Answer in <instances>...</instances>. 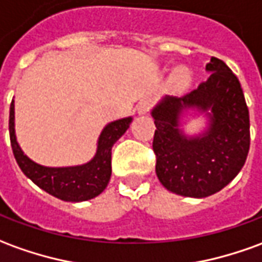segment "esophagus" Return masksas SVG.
<instances>
[{
    "mask_svg": "<svg viewBox=\"0 0 262 262\" xmlns=\"http://www.w3.org/2000/svg\"><path fill=\"white\" fill-rule=\"evenodd\" d=\"M136 109L139 115H146V113L151 109V99H149V98H143V99L137 103Z\"/></svg>",
    "mask_w": 262,
    "mask_h": 262,
    "instance_id": "obj_1",
    "label": "esophagus"
}]
</instances>
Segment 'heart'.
I'll list each match as a JSON object with an SVG mask.
<instances>
[{
  "mask_svg": "<svg viewBox=\"0 0 262 262\" xmlns=\"http://www.w3.org/2000/svg\"><path fill=\"white\" fill-rule=\"evenodd\" d=\"M188 82V74L186 69H179L174 74V83L177 86H186Z\"/></svg>",
  "mask_w": 262,
  "mask_h": 262,
  "instance_id": "1",
  "label": "heart"
}]
</instances>
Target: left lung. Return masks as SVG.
Returning a JSON list of instances; mask_svg holds the SVG:
<instances>
[{
  "label": "left lung",
  "mask_w": 262,
  "mask_h": 262,
  "mask_svg": "<svg viewBox=\"0 0 262 262\" xmlns=\"http://www.w3.org/2000/svg\"><path fill=\"white\" fill-rule=\"evenodd\" d=\"M210 78L182 98L167 96L153 109L156 174L164 187L186 197H207L238 174L250 150V113L238 78L219 58L206 67ZM186 107L211 110L210 127L188 139L178 129Z\"/></svg>",
  "instance_id": "8db88e82"
}]
</instances>
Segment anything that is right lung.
I'll return each instance as SVG.
<instances>
[{
  "label": "right lung",
  "instance_id": "obj_1",
  "mask_svg": "<svg viewBox=\"0 0 262 262\" xmlns=\"http://www.w3.org/2000/svg\"><path fill=\"white\" fill-rule=\"evenodd\" d=\"M132 118L120 119L106 126L92 160L75 167H43L25 156L18 146L14 130V100L10 106V139L12 153L24 174L38 187L65 201H85L99 195L112 174V146L130 125Z\"/></svg>",
  "mask_w": 262,
  "mask_h": 262
}]
</instances>
